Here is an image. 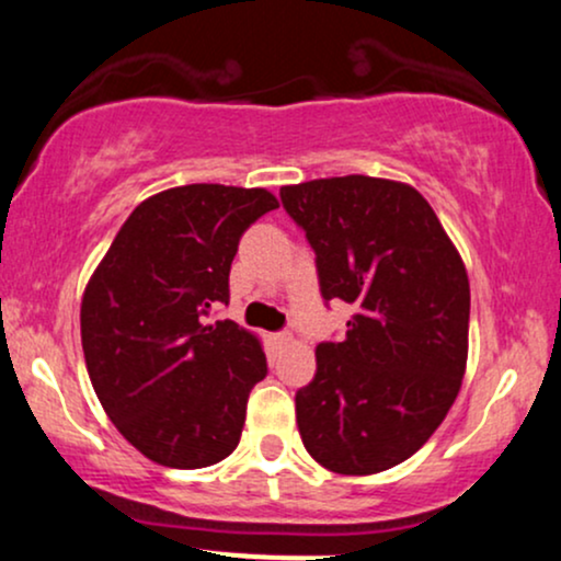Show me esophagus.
Masks as SVG:
<instances>
[{"instance_id": "obj_1", "label": "esophagus", "mask_w": 561, "mask_h": 561, "mask_svg": "<svg viewBox=\"0 0 561 561\" xmlns=\"http://www.w3.org/2000/svg\"><path fill=\"white\" fill-rule=\"evenodd\" d=\"M274 340H276V343H279V345H293V343H295V334L289 332V330H285V332H276V334H274Z\"/></svg>"}]
</instances>
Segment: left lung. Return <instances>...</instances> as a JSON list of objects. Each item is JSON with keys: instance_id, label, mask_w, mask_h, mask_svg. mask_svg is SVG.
<instances>
[{"instance_id": "left-lung-1", "label": "left lung", "mask_w": 561, "mask_h": 561, "mask_svg": "<svg viewBox=\"0 0 561 561\" xmlns=\"http://www.w3.org/2000/svg\"><path fill=\"white\" fill-rule=\"evenodd\" d=\"M317 253L324 300L356 306L343 343L317 347L295 396L302 446L337 474H377L416 454L459 396L469 276L411 184L351 173L282 186Z\"/></svg>"}]
</instances>
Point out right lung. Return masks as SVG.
<instances>
[{
    "mask_svg": "<svg viewBox=\"0 0 561 561\" xmlns=\"http://www.w3.org/2000/svg\"><path fill=\"white\" fill-rule=\"evenodd\" d=\"M279 208L268 190L186 184L126 218L81 300V345L102 409L156 465L199 469L227 459L248 396L266 377L259 334L224 319L242 231Z\"/></svg>",
    "mask_w": 561,
    "mask_h": 561,
    "instance_id": "1",
    "label": "right lung"
}]
</instances>
